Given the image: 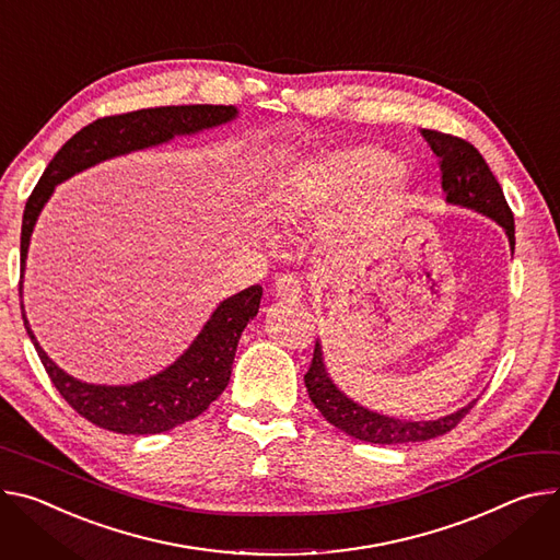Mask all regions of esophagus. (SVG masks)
Segmentation results:
<instances>
[{
    "mask_svg": "<svg viewBox=\"0 0 560 560\" xmlns=\"http://www.w3.org/2000/svg\"><path fill=\"white\" fill-rule=\"evenodd\" d=\"M275 292H277V296H279L281 301H285V303H296V301H301L303 288H301V281H299L294 275H281V277H277Z\"/></svg>",
    "mask_w": 560,
    "mask_h": 560,
    "instance_id": "34e87169",
    "label": "esophagus"
}]
</instances>
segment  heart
I'll return each instance as SVG.
<instances>
[{"label":"heart","instance_id":"obj_1","mask_svg":"<svg viewBox=\"0 0 560 560\" xmlns=\"http://www.w3.org/2000/svg\"><path fill=\"white\" fill-rule=\"evenodd\" d=\"M399 163L373 147L335 149L288 165L268 208L288 228L326 221L364 200V219L384 210L397 189Z\"/></svg>","mask_w":560,"mask_h":560}]
</instances>
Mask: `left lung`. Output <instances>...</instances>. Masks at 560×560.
<instances>
[{"label": "left lung", "instance_id": "1", "mask_svg": "<svg viewBox=\"0 0 560 560\" xmlns=\"http://www.w3.org/2000/svg\"><path fill=\"white\" fill-rule=\"evenodd\" d=\"M422 138L433 149V154L440 159V174H442V191L446 194L448 206H457L465 210H474L491 221H495L514 252L516 236H514V214L506 206L504 194L491 174L489 165L480 156V151L463 138H455L442 131L422 129ZM306 388L311 401L322 411V416L337 427L339 431L358 438L362 442L373 444H411L424 442L446 431L455 429L469 409L478 399H471L463 409L448 413L438 420H401L393 416H382L377 411L366 409V406L350 399L330 377L324 360L322 341L315 343L313 364L306 373Z\"/></svg>", "mask_w": 560, "mask_h": 560}]
</instances>
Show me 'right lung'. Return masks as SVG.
Listing matches in <instances>:
<instances>
[{"label": "right lung", "instance_id": "right-lung-1", "mask_svg": "<svg viewBox=\"0 0 560 560\" xmlns=\"http://www.w3.org/2000/svg\"><path fill=\"white\" fill-rule=\"evenodd\" d=\"M236 118L238 109L232 105L156 107L100 118L69 138L48 163L26 200L20 238V296L24 294L31 236L44 206L56 191V185L93 165L127 156L131 151L165 144L176 136H194ZM261 294V285H249L223 299L176 362L147 380L118 386L89 384L62 371L33 335L24 313V301L22 319L50 382L82 418L114 433L154 435L198 418L225 390L241 332L249 319L257 317Z\"/></svg>", "mask_w": 560, "mask_h": 560}]
</instances>
